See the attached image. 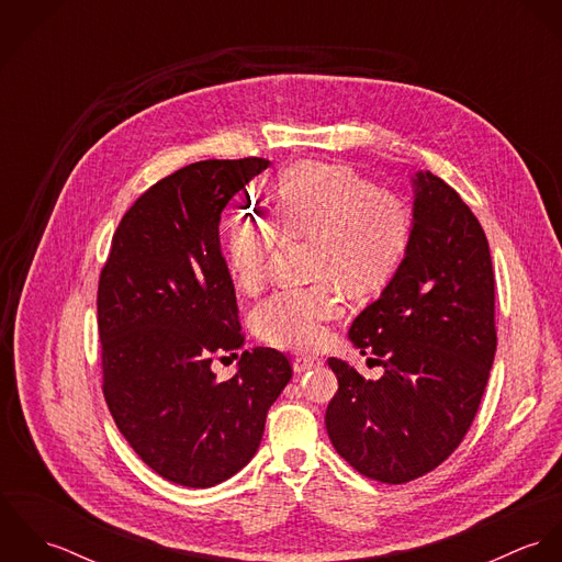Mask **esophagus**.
I'll use <instances>...</instances> for the list:
<instances>
[{"mask_svg": "<svg viewBox=\"0 0 562 562\" xmlns=\"http://www.w3.org/2000/svg\"><path fill=\"white\" fill-rule=\"evenodd\" d=\"M316 366H321V359H318V357H296V359L292 361V368H294V372H299V374L310 372V370L316 368Z\"/></svg>", "mask_w": 562, "mask_h": 562, "instance_id": "esophagus-1", "label": "esophagus"}]
</instances>
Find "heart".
I'll use <instances>...</instances> for the list:
<instances>
[{
	"instance_id": "heart-1",
	"label": "heart",
	"mask_w": 562,
	"mask_h": 562,
	"mask_svg": "<svg viewBox=\"0 0 562 562\" xmlns=\"http://www.w3.org/2000/svg\"><path fill=\"white\" fill-rule=\"evenodd\" d=\"M279 236L312 240L310 272L321 281L272 292L255 307L252 326L277 348L314 350L341 307L331 281L350 294L381 290L401 266L411 214L398 196L374 190L352 170L310 161L283 177L270 221L240 210L227 223L225 257L240 290L263 285Z\"/></svg>"
}]
</instances>
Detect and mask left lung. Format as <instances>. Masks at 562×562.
Here are the masks:
<instances>
[{"instance_id": "8db88e82", "label": "left lung", "mask_w": 562, "mask_h": 562, "mask_svg": "<svg viewBox=\"0 0 562 562\" xmlns=\"http://www.w3.org/2000/svg\"><path fill=\"white\" fill-rule=\"evenodd\" d=\"M411 183L401 266L348 330L385 374L366 381L330 357L339 387L324 417L337 454L390 484L424 476L457 450L481 406L497 344L493 266L479 218L430 170H417Z\"/></svg>"}]
</instances>
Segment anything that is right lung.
Segmentation results:
<instances>
[{
    "label": "right lung",
    "mask_w": 562,
    "mask_h": 562,
    "mask_svg": "<svg viewBox=\"0 0 562 562\" xmlns=\"http://www.w3.org/2000/svg\"><path fill=\"white\" fill-rule=\"evenodd\" d=\"M268 166L194 161L164 177L121 218L99 279L108 408L154 472L192 488L232 479L255 457L266 413L292 379L288 357L261 346L241 352L227 381L212 370L214 355L244 346L221 214Z\"/></svg>",
    "instance_id": "right-lung-1"
}]
</instances>
